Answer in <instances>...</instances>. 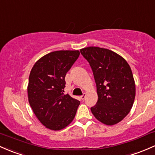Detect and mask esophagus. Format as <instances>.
I'll return each mask as SVG.
<instances>
[{"mask_svg": "<svg viewBox=\"0 0 155 155\" xmlns=\"http://www.w3.org/2000/svg\"><path fill=\"white\" fill-rule=\"evenodd\" d=\"M85 97H86V94H83V95L81 96V98L82 100H84Z\"/></svg>", "mask_w": 155, "mask_h": 155, "instance_id": "1", "label": "esophagus"}]
</instances>
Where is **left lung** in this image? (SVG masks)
Instances as JSON below:
<instances>
[{
    "instance_id": "obj_1",
    "label": "left lung",
    "mask_w": 155,
    "mask_h": 155,
    "mask_svg": "<svg viewBox=\"0 0 155 155\" xmlns=\"http://www.w3.org/2000/svg\"><path fill=\"white\" fill-rule=\"evenodd\" d=\"M89 63L97 87L98 100L91 111L99 121L114 125L130 111L135 97L132 71L126 60L104 48L89 46L81 49Z\"/></svg>"
}]
</instances>
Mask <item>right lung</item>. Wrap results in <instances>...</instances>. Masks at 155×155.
<instances>
[{
	"label": "right lung",
	"instance_id": "add662e5",
	"mask_svg": "<svg viewBox=\"0 0 155 155\" xmlns=\"http://www.w3.org/2000/svg\"><path fill=\"white\" fill-rule=\"evenodd\" d=\"M80 55L78 50L55 51L40 58L31 69L27 91L29 103L40 122L61 130L74 118L80 101L64 94L65 77Z\"/></svg>",
	"mask_w": 155,
	"mask_h": 155
}]
</instances>
